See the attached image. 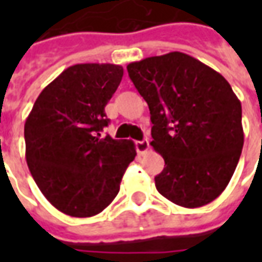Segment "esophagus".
Wrapping results in <instances>:
<instances>
[{
	"mask_svg": "<svg viewBox=\"0 0 262 262\" xmlns=\"http://www.w3.org/2000/svg\"><path fill=\"white\" fill-rule=\"evenodd\" d=\"M135 144H136V150L139 154H144L148 150V147H150V146H148L147 139H146V140H142V142H136Z\"/></svg>",
	"mask_w": 262,
	"mask_h": 262,
	"instance_id": "1",
	"label": "esophagus"
}]
</instances>
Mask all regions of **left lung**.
Instances as JSON below:
<instances>
[{
	"mask_svg": "<svg viewBox=\"0 0 262 262\" xmlns=\"http://www.w3.org/2000/svg\"><path fill=\"white\" fill-rule=\"evenodd\" d=\"M127 73L147 102L150 143L163 156L154 178L168 201L199 208L225 191L240 160L242 103L217 71L181 52L135 61Z\"/></svg>",
	"mask_w": 262,
	"mask_h": 262,
	"instance_id": "left-lung-1",
	"label": "left lung"
}]
</instances>
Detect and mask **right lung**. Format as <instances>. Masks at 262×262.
Instances as JSON below:
<instances>
[{"label": "right lung", "mask_w": 262, "mask_h": 262, "mask_svg": "<svg viewBox=\"0 0 262 262\" xmlns=\"http://www.w3.org/2000/svg\"><path fill=\"white\" fill-rule=\"evenodd\" d=\"M122 77V66H71L40 92L25 122L32 177L49 202L69 216L101 213L136 157L130 140L101 135L109 123L105 106Z\"/></svg>", "instance_id": "right-lung-1"}]
</instances>
